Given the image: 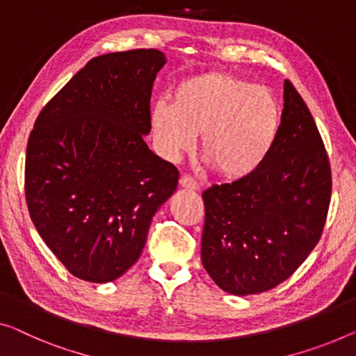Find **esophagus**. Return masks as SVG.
Masks as SVG:
<instances>
[{
	"instance_id": "esophagus-1",
	"label": "esophagus",
	"mask_w": 356,
	"mask_h": 356,
	"mask_svg": "<svg viewBox=\"0 0 356 356\" xmlns=\"http://www.w3.org/2000/svg\"><path fill=\"white\" fill-rule=\"evenodd\" d=\"M179 184H180V187L188 188V190H198L200 188L198 182H196V180L192 176H182L179 180Z\"/></svg>"
}]
</instances>
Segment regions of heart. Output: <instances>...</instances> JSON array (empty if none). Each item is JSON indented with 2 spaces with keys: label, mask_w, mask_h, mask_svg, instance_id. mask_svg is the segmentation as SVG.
I'll list each match as a JSON object with an SVG mask.
<instances>
[{
  "label": "heart",
  "mask_w": 356,
  "mask_h": 356,
  "mask_svg": "<svg viewBox=\"0 0 356 356\" xmlns=\"http://www.w3.org/2000/svg\"><path fill=\"white\" fill-rule=\"evenodd\" d=\"M152 131L169 158L192 148L224 180H240L261 168L277 140L281 110L272 91L229 73H204L180 81L172 104L152 108Z\"/></svg>",
  "instance_id": "b5f03b06"
}]
</instances>
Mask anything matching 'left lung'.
Here are the masks:
<instances>
[{
  "instance_id": "obj_1",
  "label": "left lung",
  "mask_w": 356,
  "mask_h": 356,
  "mask_svg": "<svg viewBox=\"0 0 356 356\" xmlns=\"http://www.w3.org/2000/svg\"><path fill=\"white\" fill-rule=\"evenodd\" d=\"M277 140L256 172L203 192L201 262L235 296L288 280L320 241L331 201V166L309 107L289 79Z\"/></svg>"
}]
</instances>
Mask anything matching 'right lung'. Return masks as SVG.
<instances>
[{
    "mask_svg": "<svg viewBox=\"0 0 356 356\" xmlns=\"http://www.w3.org/2000/svg\"><path fill=\"white\" fill-rule=\"evenodd\" d=\"M158 49L89 60L41 110L25 156V198L42 241L73 277L120 278L177 188L179 171L145 144Z\"/></svg>",
    "mask_w": 356,
    "mask_h": 356,
    "instance_id": "1",
    "label": "right lung"
}]
</instances>
